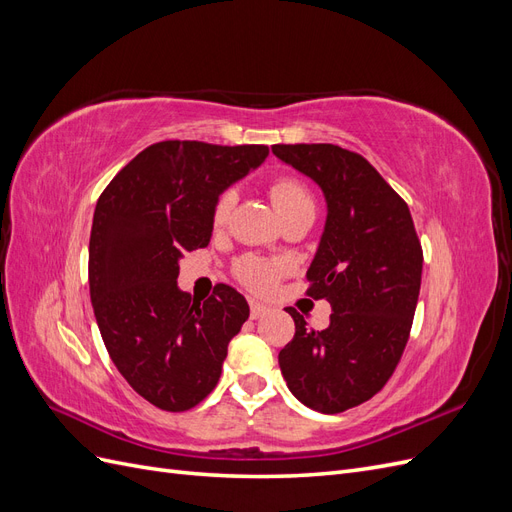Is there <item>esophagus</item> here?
<instances>
[{"label":"esophagus","instance_id":"obj_1","mask_svg":"<svg viewBox=\"0 0 512 512\" xmlns=\"http://www.w3.org/2000/svg\"><path fill=\"white\" fill-rule=\"evenodd\" d=\"M269 312L267 309V305H262V303H258V301H250V316H252V320H258L260 316H265Z\"/></svg>","mask_w":512,"mask_h":512}]
</instances>
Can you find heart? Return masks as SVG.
I'll use <instances>...</instances> for the list:
<instances>
[{"label": "heart", "mask_w": 512, "mask_h": 512, "mask_svg": "<svg viewBox=\"0 0 512 512\" xmlns=\"http://www.w3.org/2000/svg\"><path fill=\"white\" fill-rule=\"evenodd\" d=\"M269 192H271V200H273L277 213L292 207V205H297V203H305V200H312L309 198V192L305 190V185L292 177H277L271 183ZM235 200H237V196L232 190L222 192L218 196V200H215L213 211H211V222L215 228H220L228 222L232 207H235ZM282 271H284V267L280 265V262L258 258V256H243L235 265L237 280L254 292L271 290L273 284L277 282V277L282 275Z\"/></svg>", "instance_id": "b5f03b06"}]
</instances>
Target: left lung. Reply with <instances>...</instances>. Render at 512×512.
<instances>
[{"instance_id": "8db88e82", "label": "left lung", "mask_w": 512, "mask_h": 512, "mask_svg": "<svg viewBox=\"0 0 512 512\" xmlns=\"http://www.w3.org/2000/svg\"><path fill=\"white\" fill-rule=\"evenodd\" d=\"M273 153L327 200L307 294L333 309L329 327L314 331L288 307L294 337L280 369L301 404L339 414L374 397L404 354L421 290V241L404 198L359 153L329 143L273 145Z\"/></svg>"}]
</instances>
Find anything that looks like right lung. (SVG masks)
I'll use <instances>...</instances> for the list:
<instances>
[{
  "label": "right lung",
  "mask_w": 512,
  "mask_h": 512,
  "mask_svg": "<svg viewBox=\"0 0 512 512\" xmlns=\"http://www.w3.org/2000/svg\"><path fill=\"white\" fill-rule=\"evenodd\" d=\"M269 156L267 145L162 141L100 194L89 237V294L104 346L132 389L166 412L200 404L250 316L218 284L207 301L177 286L179 258L209 245L218 196Z\"/></svg>",
  "instance_id": "obj_1"
}]
</instances>
